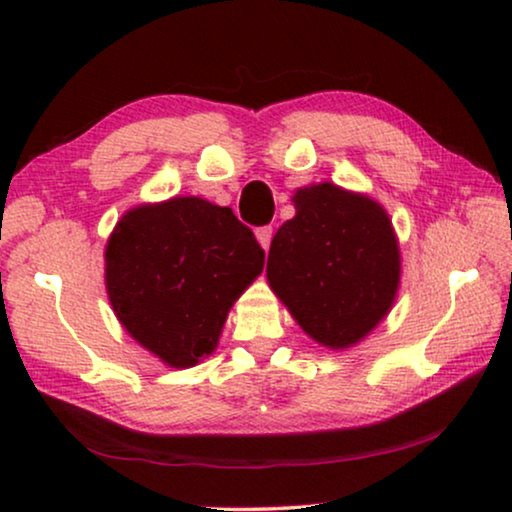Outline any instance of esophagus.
I'll return each mask as SVG.
<instances>
[{"instance_id": "obj_1", "label": "esophagus", "mask_w": 512, "mask_h": 512, "mask_svg": "<svg viewBox=\"0 0 512 512\" xmlns=\"http://www.w3.org/2000/svg\"><path fill=\"white\" fill-rule=\"evenodd\" d=\"M272 233H275V230H272V226H261V228H256V237H258V242H261V247H263L265 251L270 249Z\"/></svg>"}]
</instances>
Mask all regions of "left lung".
<instances>
[{
  "mask_svg": "<svg viewBox=\"0 0 512 512\" xmlns=\"http://www.w3.org/2000/svg\"><path fill=\"white\" fill-rule=\"evenodd\" d=\"M293 200L296 216L272 237L268 282L310 338L354 345L389 312L401 279L389 216L333 184L300 188Z\"/></svg>",
  "mask_w": 512,
  "mask_h": 512,
  "instance_id": "8db88e82",
  "label": "left lung"
}]
</instances>
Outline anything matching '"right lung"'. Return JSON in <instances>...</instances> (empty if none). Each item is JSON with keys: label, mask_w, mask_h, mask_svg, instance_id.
I'll return each mask as SVG.
<instances>
[{"label": "right lung", "mask_w": 512, "mask_h": 512, "mask_svg": "<svg viewBox=\"0 0 512 512\" xmlns=\"http://www.w3.org/2000/svg\"><path fill=\"white\" fill-rule=\"evenodd\" d=\"M116 317L167 366L212 354L230 305L263 270L265 251L230 207L174 198L137 207L107 244Z\"/></svg>", "instance_id": "1"}]
</instances>
